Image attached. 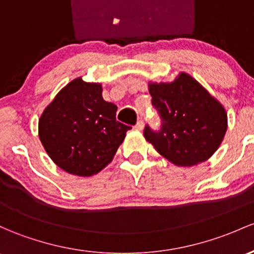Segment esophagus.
Returning a JSON list of instances; mask_svg holds the SVG:
<instances>
[{"label":"esophagus","instance_id":"obj_1","mask_svg":"<svg viewBox=\"0 0 254 254\" xmlns=\"http://www.w3.org/2000/svg\"><path fill=\"white\" fill-rule=\"evenodd\" d=\"M135 127H137L138 129H143V128H144V122H143V120L139 119L138 121H137V125H135Z\"/></svg>","mask_w":254,"mask_h":254}]
</instances>
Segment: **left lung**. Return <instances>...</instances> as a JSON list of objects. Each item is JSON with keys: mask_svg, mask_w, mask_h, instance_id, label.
Listing matches in <instances>:
<instances>
[{"mask_svg": "<svg viewBox=\"0 0 254 254\" xmlns=\"http://www.w3.org/2000/svg\"><path fill=\"white\" fill-rule=\"evenodd\" d=\"M160 129L144 128L155 150L177 166L204 162L219 148L228 126L223 105L195 78L179 73L170 83H149Z\"/></svg>", "mask_w": 254, "mask_h": 254, "instance_id": "left-lung-1", "label": "left lung"}]
</instances>
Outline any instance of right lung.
I'll return each instance as SVG.
<instances>
[{"label":"right lung","mask_w":254,"mask_h":254,"mask_svg":"<svg viewBox=\"0 0 254 254\" xmlns=\"http://www.w3.org/2000/svg\"><path fill=\"white\" fill-rule=\"evenodd\" d=\"M100 83L81 77L56 95L39 120V137L57 166L91 177L111 162L129 126L116 120L117 106L105 102Z\"/></svg>","instance_id":"add662e5"}]
</instances>
